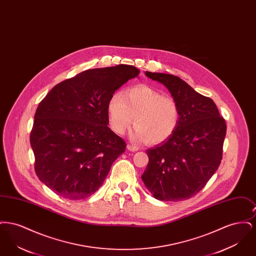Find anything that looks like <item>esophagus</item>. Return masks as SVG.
<instances>
[{"mask_svg":"<svg viewBox=\"0 0 256 256\" xmlns=\"http://www.w3.org/2000/svg\"><path fill=\"white\" fill-rule=\"evenodd\" d=\"M126 148H128V150H130V152H137V150H139V148H138V146H134V145H130V144H128V145L126 146Z\"/></svg>","mask_w":256,"mask_h":256,"instance_id":"34e87169","label":"esophagus"}]
</instances>
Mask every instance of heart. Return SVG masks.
I'll list each match as a JSON object with an SVG mask.
<instances>
[{
  "label": "heart",
  "mask_w": 256,
  "mask_h": 256,
  "mask_svg": "<svg viewBox=\"0 0 256 256\" xmlns=\"http://www.w3.org/2000/svg\"><path fill=\"white\" fill-rule=\"evenodd\" d=\"M108 113L110 128L115 134H124L134 120L136 128L132 138L150 145L168 140L180 120L176 100L148 86H135L124 95H113L108 102Z\"/></svg>",
  "instance_id": "b5f03b06"
}]
</instances>
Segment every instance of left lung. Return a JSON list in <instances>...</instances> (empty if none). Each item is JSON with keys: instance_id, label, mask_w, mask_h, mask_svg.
I'll return each instance as SVG.
<instances>
[{"instance_id": "obj_1", "label": "left lung", "mask_w": 256, "mask_h": 256, "mask_svg": "<svg viewBox=\"0 0 256 256\" xmlns=\"http://www.w3.org/2000/svg\"><path fill=\"white\" fill-rule=\"evenodd\" d=\"M166 86L180 110V120L168 140L146 150L142 174L148 190L159 200L180 202L196 195L219 168L226 134L215 102L174 74L146 72Z\"/></svg>"}]
</instances>
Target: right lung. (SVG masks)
<instances>
[{"label":"right lung","instance_id":"obj_1","mask_svg":"<svg viewBox=\"0 0 256 256\" xmlns=\"http://www.w3.org/2000/svg\"><path fill=\"white\" fill-rule=\"evenodd\" d=\"M140 71L132 65L90 69L54 86L37 108L30 132L40 182L68 200H84L102 185L126 150L114 134L108 106Z\"/></svg>","mask_w":256,"mask_h":256}]
</instances>
